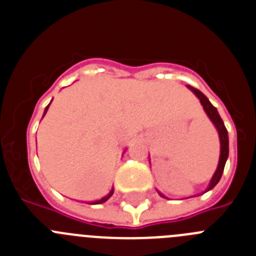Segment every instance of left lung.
<instances>
[{"label": "left lung", "instance_id": "obj_1", "mask_svg": "<svg viewBox=\"0 0 256 256\" xmlns=\"http://www.w3.org/2000/svg\"><path fill=\"white\" fill-rule=\"evenodd\" d=\"M188 88L190 89V90L198 96V98H199L200 103H202V108H204V111H206V114H208V117L210 118L212 122L214 124V126L217 128L218 134H220V162H218L217 170H216L214 174L212 176L210 182H209L208 188H206V191H204V192H206V191L212 190L214 186L217 185V184L220 182V177H222L226 162H227V158H228V132H227V130H226V126H224V124H223L222 118H220V114H218L217 108L214 107V106L209 102L208 98H206V96H204L202 92L198 90V89H195V88H192V86H190V85H188ZM204 192H202V194H204ZM158 194H160L162 198H166L164 195L160 194V191H158Z\"/></svg>", "mask_w": 256, "mask_h": 256}]
</instances>
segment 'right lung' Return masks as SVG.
<instances>
[{"label":"right lung","instance_id":"right-lung-1","mask_svg":"<svg viewBox=\"0 0 256 256\" xmlns=\"http://www.w3.org/2000/svg\"><path fill=\"white\" fill-rule=\"evenodd\" d=\"M50 104L47 106V107H46V111H44V114H46V112H47V110H48V107H50ZM44 114H43V116H44ZM114 188H111V191H110V192H108L107 195H106V196H103L102 199H100V200H96V202H88V204H102V202H107L108 199H110V198L112 196V195H114Z\"/></svg>","mask_w":256,"mask_h":256}]
</instances>
